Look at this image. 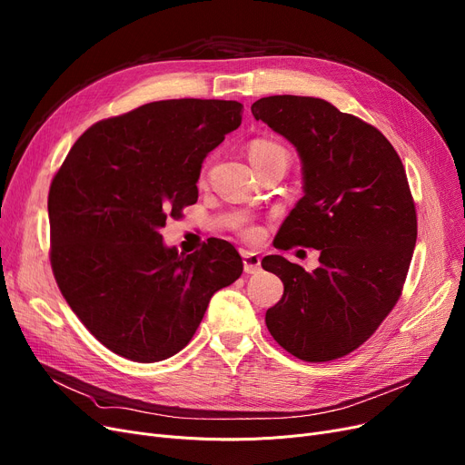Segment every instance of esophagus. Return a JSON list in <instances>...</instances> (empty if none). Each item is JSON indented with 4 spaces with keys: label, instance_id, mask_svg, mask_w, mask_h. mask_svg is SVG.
Returning a JSON list of instances; mask_svg holds the SVG:
<instances>
[{
    "label": "esophagus",
    "instance_id": "obj_1",
    "mask_svg": "<svg viewBox=\"0 0 465 465\" xmlns=\"http://www.w3.org/2000/svg\"><path fill=\"white\" fill-rule=\"evenodd\" d=\"M242 267H245V273L252 275L260 272V265H262V258L256 252L251 251H242Z\"/></svg>",
    "mask_w": 465,
    "mask_h": 465
}]
</instances>
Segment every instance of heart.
Instances as JSON below:
<instances>
[{
  "label": "heart",
  "instance_id": "1",
  "mask_svg": "<svg viewBox=\"0 0 465 465\" xmlns=\"http://www.w3.org/2000/svg\"><path fill=\"white\" fill-rule=\"evenodd\" d=\"M275 156H281V158L286 160V151L282 149L281 144H277V143L265 141V139H256V141H252L251 146H249V158H251L252 165H256V163H260V162H263V160L275 158ZM242 235H245V237L251 239V241H254V239H258L260 232H258L256 228H247V230H242Z\"/></svg>",
  "mask_w": 465,
  "mask_h": 465
}]
</instances>
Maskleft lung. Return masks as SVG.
<instances>
[{"label":"left lung","instance_id":"1","mask_svg":"<svg viewBox=\"0 0 465 465\" xmlns=\"http://www.w3.org/2000/svg\"><path fill=\"white\" fill-rule=\"evenodd\" d=\"M256 120L296 146L303 198L279 230V247H311V273L273 254L265 272L284 294L267 309L277 343L305 361H330L358 349L400 300L417 245V211L403 163L371 124L309 95H270Z\"/></svg>","mask_w":465,"mask_h":465}]
</instances>
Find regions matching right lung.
<instances>
[{
  "mask_svg": "<svg viewBox=\"0 0 465 465\" xmlns=\"http://www.w3.org/2000/svg\"><path fill=\"white\" fill-rule=\"evenodd\" d=\"M242 105L163 100L88 128L48 192L51 263L62 296L118 356L153 363L183 351L216 290L242 273L223 239L179 254L167 216L198 202L205 156L237 130Z\"/></svg>",
  "mask_w": 465,
  "mask_h": 465,
  "instance_id": "add662e5",
  "label": "right lung"
}]
</instances>
